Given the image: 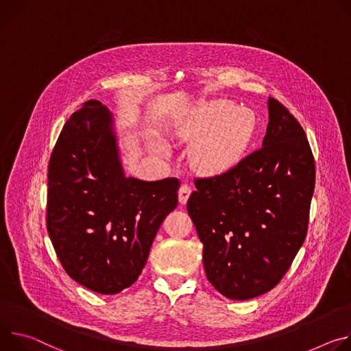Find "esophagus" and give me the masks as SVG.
I'll return each instance as SVG.
<instances>
[{
  "mask_svg": "<svg viewBox=\"0 0 351 351\" xmlns=\"http://www.w3.org/2000/svg\"><path fill=\"white\" fill-rule=\"evenodd\" d=\"M191 186L188 185V184H182L181 185V188H180V191H178V201H180V204L181 205H185L186 204V201H188V198H189V195H191Z\"/></svg>",
  "mask_w": 351,
  "mask_h": 351,
  "instance_id": "esophagus-1",
  "label": "esophagus"
}]
</instances>
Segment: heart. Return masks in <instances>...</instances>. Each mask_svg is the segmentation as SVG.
Instances as JSON below:
<instances>
[{"mask_svg":"<svg viewBox=\"0 0 351 351\" xmlns=\"http://www.w3.org/2000/svg\"><path fill=\"white\" fill-rule=\"evenodd\" d=\"M256 130V117L245 107L232 108L224 100L206 110L202 131L209 134L195 152V162L204 173H220L234 166L250 146Z\"/></svg>","mask_w":351,"mask_h":351,"instance_id":"b5f03b06","label":"heart"}]
</instances>
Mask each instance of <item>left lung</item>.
<instances>
[{"label":"left lung","mask_w":351,"mask_h":351,"mask_svg":"<svg viewBox=\"0 0 351 351\" xmlns=\"http://www.w3.org/2000/svg\"><path fill=\"white\" fill-rule=\"evenodd\" d=\"M262 147L228 171L195 181L186 210L204 244L212 286L230 300L274 289L301 248L315 188V162L294 115L267 99Z\"/></svg>","instance_id":"1"}]
</instances>
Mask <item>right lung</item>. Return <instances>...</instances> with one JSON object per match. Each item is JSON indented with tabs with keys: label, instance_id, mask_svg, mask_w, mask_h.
Segmentation results:
<instances>
[{
	"label": "right lung",
	"instance_id": "obj_1",
	"mask_svg": "<svg viewBox=\"0 0 351 351\" xmlns=\"http://www.w3.org/2000/svg\"><path fill=\"white\" fill-rule=\"evenodd\" d=\"M47 178V231L66 274L99 294L134 285L180 181L127 177L112 115L97 100L65 123Z\"/></svg>",
	"mask_w": 351,
	"mask_h": 351
}]
</instances>
